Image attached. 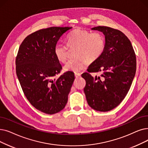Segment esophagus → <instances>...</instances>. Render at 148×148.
<instances>
[{"label": "esophagus", "instance_id": "obj_1", "mask_svg": "<svg viewBox=\"0 0 148 148\" xmlns=\"http://www.w3.org/2000/svg\"><path fill=\"white\" fill-rule=\"evenodd\" d=\"M81 74L80 73H75V78H79V77H80Z\"/></svg>", "mask_w": 148, "mask_h": 148}]
</instances>
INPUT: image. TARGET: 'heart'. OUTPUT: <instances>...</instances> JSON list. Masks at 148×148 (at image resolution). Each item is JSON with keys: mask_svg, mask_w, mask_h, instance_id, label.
Listing matches in <instances>:
<instances>
[{"mask_svg": "<svg viewBox=\"0 0 148 148\" xmlns=\"http://www.w3.org/2000/svg\"><path fill=\"white\" fill-rule=\"evenodd\" d=\"M66 45L57 44L54 49L56 59L65 63L68 59L69 49H74V59L69 60L64 66L65 71L79 73L84 69L88 63L97 61L105 48L104 37L100 33H91L85 29L77 28L66 37Z\"/></svg>", "mask_w": 148, "mask_h": 148, "instance_id": "1", "label": "heart"}]
</instances>
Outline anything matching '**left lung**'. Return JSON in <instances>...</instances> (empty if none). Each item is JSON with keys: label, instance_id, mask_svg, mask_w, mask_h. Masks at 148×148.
<instances>
[{"label": "left lung", "instance_id": "1", "mask_svg": "<svg viewBox=\"0 0 148 148\" xmlns=\"http://www.w3.org/2000/svg\"><path fill=\"white\" fill-rule=\"evenodd\" d=\"M91 29L103 33L105 48L88 73L82 75L86 81L84 92L90 107L106 112L120 105L129 91L136 72V57L129 38L121 31L104 26ZM101 71L99 77L90 74Z\"/></svg>", "mask_w": 148, "mask_h": 148}]
</instances>
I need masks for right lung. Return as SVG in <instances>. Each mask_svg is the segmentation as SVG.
Returning a JSON list of instances; mask_svg holds the SVG:
<instances>
[{"label": "right lung", "mask_w": 148, "mask_h": 148, "mask_svg": "<svg viewBox=\"0 0 148 148\" xmlns=\"http://www.w3.org/2000/svg\"><path fill=\"white\" fill-rule=\"evenodd\" d=\"M72 27H50L28 36L19 47L16 69L23 92L38 111L54 114L62 111L75 79L68 71L57 79L62 67L54 49L60 37Z\"/></svg>", "instance_id": "add662e5"}]
</instances>
